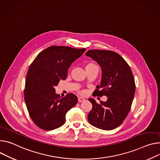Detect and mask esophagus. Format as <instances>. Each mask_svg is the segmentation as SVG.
Masks as SVG:
<instances>
[{
	"label": "esophagus",
	"instance_id": "esophagus-1",
	"mask_svg": "<svg viewBox=\"0 0 160 160\" xmlns=\"http://www.w3.org/2000/svg\"><path fill=\"white\" fill-rule=\"evenodd\" d=\"M78 102H83V101H84L85 99L84 98H83L79 97L78 99Z\"/></svg>",
	"mask_w": 160,
	"mask_h": 160
}]
</instances>
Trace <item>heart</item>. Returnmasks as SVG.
Wrapping results in <instances>:
<instances>
[{
    "mask_svg": "<svg viewBox=\"0 0 160 160\" xmlns=\"http://www.w3.org/2000/svg\"><path fill=\"white\" fill-rule=\"evenodd\" d=\"M95 66L94 64H92V63H89V64H87L86 66H85V69L86 68H89V67H91V66ZM82 93H83V92L82 91V92H81Z\"/></svg>",
    "mask_w": 160,
    "mask_h": 160,
    "instance_id": "b5f03b06",
    "label": "heart"
}]
</instances>
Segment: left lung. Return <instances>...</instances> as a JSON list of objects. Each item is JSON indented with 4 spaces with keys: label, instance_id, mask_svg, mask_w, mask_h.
<instances>
[{
    "label": "left lung",
    "instance_id": "8db88e82",
    "mask_svg": "<svg viewBox=\"0 0 160 160\" xmlns=\"http://www.w3.org/2000/svg\"><path fill=\"white\" fill-rule=\"evenodd\" d=\"M95 61L101 69L100 85L94 96H106V101L89 98L92 108L88 118L89 123L99 129L111 130L120 126L128 115L135 92L132 71L123 58L109 50H90L85 53Z\"/></svg>",
    "mask_w": 160,
    "mask_h": 160
}]
</instances>
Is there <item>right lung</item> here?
Listing matches in <instances>:
<instances>
[{
    "instance_id": "1",
    "label": "right lung",
    "mask_w": 160,
    "mask_h": 160,
    "mask_svg": "<svg viewBox=\"0 0 160 160\" xmlns=\"http://www.w3.org/2000/svg\"><path fill=\"white\" fill-rule=\"evenodd\" d=\"M85 48L52 46L35 58L27 71L24 90L25 102L31 118L44 130L59 128L66 121V113L78 102L72 93L61 98L55 87L65 80L71 64Z\"/></svg>"
}]
</instances>
